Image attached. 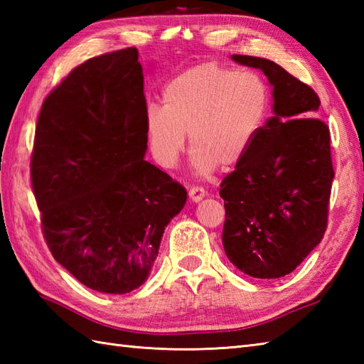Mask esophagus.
I'll use <instances>...</instances> for the list:
<instances>
[{
	"label": "esophagus",
	"instance_id": "1",
	"mask_svg": "<svg viewBox=\"0 0 364 364\" xmlns=\"http://www.w3.org/2000/svg\"><path fill=\"white\" fill-rule=\"evenodd\" d=\"M206 196V191L203 189V188H200V186H192L191 189H189V198L192 200V202H200V200H202L203 197Z\"/></svg>",
	"mask_w": 364,
	"mask_h": 364
}]
</instances>
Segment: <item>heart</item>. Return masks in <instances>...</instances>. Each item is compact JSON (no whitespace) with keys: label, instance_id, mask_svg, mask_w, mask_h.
<instances>
[{"label":"heart","instance_id":"obj_1","mask_svg":"<svg viewBox=\"0 0 364 364\" xmlns=\"http://www.w3.org/2000/svg\"><path fill=\"white\" fill-rule=\"evenodd\" d=\"M267 82L250 70L233 72L214 63L188 68L167 82L162 107L149 106L145 128L150 150L162 167H173L192 146V167L208 175L241 162L264 125Z\"/></svg>","mask_w":364,"mask_h":364}]
</instances>
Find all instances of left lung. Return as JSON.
<instances>
[{"label": "left lung", "mask_w": 364, "mask_h": 364, "mask_svg": "<svg viewBox=\"0 0 364 364\" xmlns=\"http://www.w3.org/2000/svg\"><path fill=\"white\" fill-rule=\"evenodd\" d=\"M274 86V112L249 153L220 183L222 242L228 259L255 278L291 274L327 230L335 170L330 129L313 117L318 94L269 59L233 54Z\"/></svg>", "instance_id": "obj_1"}]
</instances>
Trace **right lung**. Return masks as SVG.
I'll list each match as a JSON object with an SVG mask.
<instances>
[{
  "label": "right lung",
  "mask_w": 364,
  "mask_h": 364,
  "mask_svg": "<svg viewBox=\"0 0 364 364\" xmlns=\"http://www.w3.org/2000/svg\"><path fill=\"white\" fill-rule=\"evenodd\" d=\"M134 46L75 67L43 100L31 183L51 255L76 280L125 294L149 277L188 192L144 159V70Z\"/></svg>",
  "instance_id": "right-lung-1"
}]
</instances>
